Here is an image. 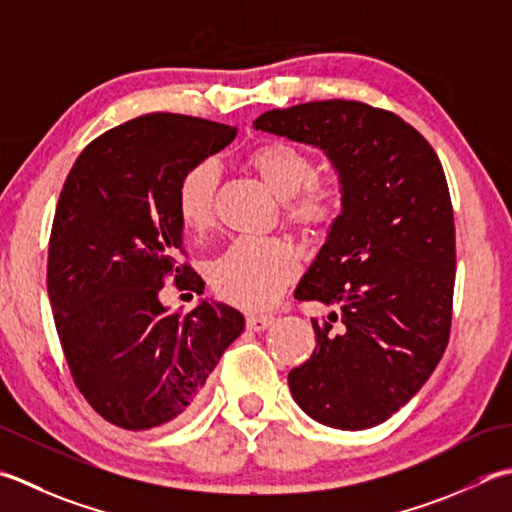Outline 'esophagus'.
Here are the masks:
<instances>
[{"label":"esophagus","mask_w":512,"mask_h":512,"mask_svg":"<svg viewBox=\"0 0 512 512\" xmlns=\"http://www.w3.org/2000/svg\"><path fill=\"white\" fill-rule=\"evenodd\" d=\"M273 322H275L273 315H248L246 317V328L259 333V330H266Z\"/></svg>","instance_id":"obj_1"}]
</instances>
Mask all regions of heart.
Segmentation results:
<instances>
[{"mask_svg": "<svg viewBox=\"0 0 512 512\" xmlns=\"http://www.w3.org/2000/svg\"><path fill=\"white\" fill-rule=\"evenodd\" d=\"M248 164L273 193L284 199V217L302 228H324L339 210V188L315 179L313 159L302 148L266 142L250 150ZM217 164L190 166L177 186V215L188 233H204L215 217ZM299 257L282 239H237L208 266L215 293L242 308H266L297 275Z\"/></svg>", "mask_w": 512, "mask_h": 512, "instance_id": "obj_1", "label": "heart"}]
</instances>
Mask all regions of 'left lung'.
Returning a JSON list of instances; mask_svg holds the SVG:
<instances>
[{
  "label": "left lung",
  "instance_id": "8db88e82",
  "mask_svg": "<svg viewBox=\"0 0 512 512\" xmlns=\"http://www.w3.org/2000/svg\"><path fill=\"white\" fill-rule=\"evenodd\" d=\"M253 126L324 150L342 186V213L295 288L299 302L335 310L313 319L317 346L288 373L290 393L319 424L373 428L417 395L448 344L455 219L444 168L402 117L362 102L275 108Z\"/></svg>",
  "mask_w": 512,
  "mask_h": 512
}]
</instances>
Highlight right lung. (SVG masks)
Instances as JSON below:
<instances>
[{"instance_id":"1","label":"right lung","mask_w":512,"mask_h":512,"mask_svg":"<svg viewBox=\"0 0 512 512\" xmlns=\"http://www.w3.org/2000/svg\"><path fill=\"white\" fill-rule=\"evenodd\" d=\"M235 135L199 117L142 115L93 139L64 182L48 244V297L75 386L119 428L184 419L244 330V315L222 302L202 299L186 315L159 302L168 275L204 293L202 277L177 262V186Z\"/></svg>"}]
</instances>
